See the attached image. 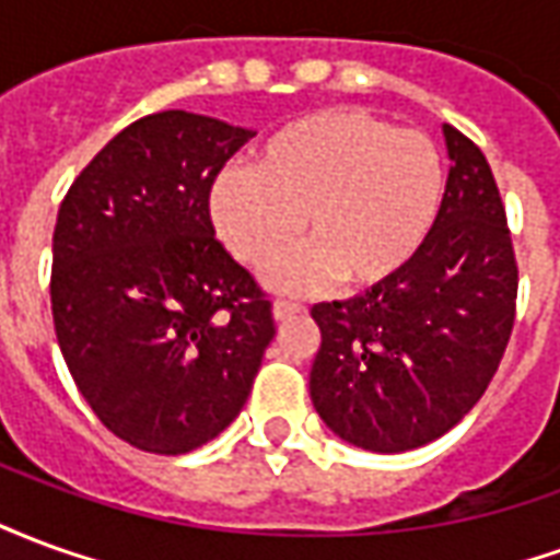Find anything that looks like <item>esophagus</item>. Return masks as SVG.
<instances>
[{"label": "esophagus", "instance_id": "esophagus-1", "mask_svg": "<svg viewBox=\"0 0 560 560\" xmlns=\"http://www.w3.org/2000/svg\"><path fill=\"white\" fill-rule=\"evenodd\" d=\"M272 312H276V320H291V317L303 315L305 305H303V303H296V300H279V303H276V308H272Z\"/></svg>", "mask_w": 560, "mask_h": 560}]
</instances>
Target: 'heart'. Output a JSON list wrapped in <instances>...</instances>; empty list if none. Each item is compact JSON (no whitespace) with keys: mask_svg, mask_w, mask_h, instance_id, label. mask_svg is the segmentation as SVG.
Returning <instances> with one entry per match:
<instances>
[{"mask_svg":"<svg viewBox=\"0 0 560 560\" xmlns=\"http://www.w3.org/2000/svg\"><path fill=\"white\" fill-rule=\"evenodd\" d=\"M444 197L441 155L425 135L360 110L296 119L264 143L255 171H224L212 219L248 267L300 243L312 248L276 272L281 288H372L411 264Z\"/></svg>","mask_w":560,"mask_h":560,"instance_id":"1","label":"heart"}]
</instances>
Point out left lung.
<instances>
[{
  "label": "left lung",
  "mask_w": 560,
  "mask_h": 560,
  "mask_svg": "<svg viewBox=\"0 0 560 560\" xmlns=\"http://www.w3.org/2000/svg\"><path fill=\"white\" fill-rule=\"evenodd\" d=\"M444 138V200L417 257L363 296L312 308L315 411L372 453L450 432L489 387L516 320L518 264L492 167L458 128Z\"/></svg>",
  "instance_id": "8db88e82"
}]
</instances>
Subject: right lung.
I'll list each match as a JSON object with an SVG mask.
<instances>
[{
    "mask_svg": "<svg viewBox=\"0 0 560 560\" xmlns=\"http://www.w3.org/2000/svg\"><path fill=\"white\" fill-rule=\"evenodd\" d=\"M252 138L161 110L80 171L54 231L59 351L95 417L131 446L183 456L243 411L272 303L215 240L209 191Z\"/></svg>",
    "mask_w": 560,
    "mask_h": 560,
    "instance_id": "add662e5",
    "label": "right lung"
}]
</instances>
